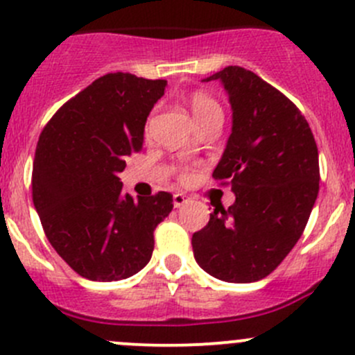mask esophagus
Returning <instances> with one entry per match:
<instances>
[{
  "label": "esophagus",
  "instance_id": "34e87169",
  "mask_svg": "<svg viewBox=\"0 0 355 355\" xmlns=\"http://www.w3.org/2000/svg\"><path fill=\"white\" fill-rule=\"evenodd\" d=\"M185 202H187V198H185L184 194H180V192H177V194L173 196V206H175V207L184 206Z\"/></svg>",
  "mask_w": 355,
  "mask_h": 355
}]
</instances>
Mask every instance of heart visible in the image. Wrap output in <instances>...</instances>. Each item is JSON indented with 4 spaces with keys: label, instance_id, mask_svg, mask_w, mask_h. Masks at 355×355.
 I'll return each mask as SVG.
<instances>
[{
    "label": "heart",
    "instance_id": "b5f03b06",
    "mask_svg": "<svg viewBox=\"0 0 355 355\" xmlns=\"http://www.w3.org/2000/svg\"><path fill=\"white\" fill-rule=\"evenodd\" d=\"M191 110H192V114H194L196 120L207 116V114L214 113V111H221L220 105H218V103L214 101L211 96L204 94V92H196V94H192ZM184 177H187V173H185Z\"/></svg>",
    "mask_w": 355,
    "mask_h": 355
}]
</instances>
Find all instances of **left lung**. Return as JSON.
I'll return each instance as SVG.
<instances>
[{
  "mask_svg": "<svg viewBox=\"0 0 355 355\" xmlns=\"http://www.w3.org/2000/svg\"><path fill=\"white\" fill-rule=\"evenodd\" d=\"M204 80H220L232 105L213 178L232 185L235 202L209 214L192 249L211 277L250 284L268 277L306 228L320 191L318 146L299 108L254 71L227 67Z\"/></svg>",
  "mask_w": 355,
  "mask_h": 355,
  "instance_id": "1",
  "label": "left lung"
}]
</instances>
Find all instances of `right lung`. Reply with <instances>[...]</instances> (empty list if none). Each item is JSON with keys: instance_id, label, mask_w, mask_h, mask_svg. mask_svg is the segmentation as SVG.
Returning <instances> with one entry per match:
<instances>
[{"instance_id": "obj_1", "label": "right lung", "mask_w": 355, "mask_h": 355, "mask_svg": "<svg viewBox=\"0 0 355 355\" xmlns=\"http://www.w3.org/2000/svg\"><path fill=\"white\" fill-rule=\"evenodd\" d=\"M166 80L108 73L67 101L35 148L32 200L49 244L80 277L123 280L149 263L155 228L173 209L157 192L132 199L118 173L141 151L153 106Z\"/></svg>"}]
</instances>
